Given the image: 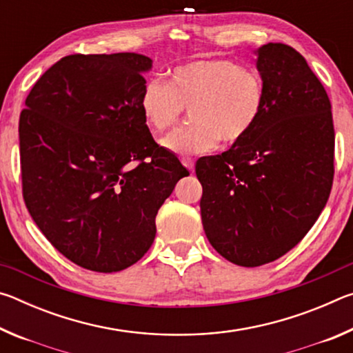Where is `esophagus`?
Instances as JSON below:
<instances>
[{"label": "esophagus", "instance_id": "34e87169", "mask_svg": "<svg viewBox=\"0 0 353 353\" xmlns=\"http://www.w3.org/2000/svg\"><path fill=\"white\" fill-rule=\"evenodd\" d=\"M182 163H183L185 168H187L190 172L194 171V162L191 159H182Z\"/></svg>", "mask_w": 353, "mask_h": 353}]
</instances>
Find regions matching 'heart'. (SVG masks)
<instances>
[{
  "label": "heart",
  "mask_w": 353,
  "mask_h": 353,
  "mask_svg": "<svg viewBox=\"0 0 353 353\" xmlns=\"http://www.w3.org/2000/svg\"><path fill=\"white\" fill-rule=\"evenodd\" d=\"M265 101V83L254 70L229 59H196L172 68L166 83L148 81L139 107L155 134L170 130L183 109H190L194 124L162 140L168 151L187 157L213 151L221 140L227 145L241 141L259 123Z\"/></svg>",
  "instance_id": "obj_1"
}]
</instances>
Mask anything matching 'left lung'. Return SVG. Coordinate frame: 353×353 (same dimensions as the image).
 Returning a JSON list of instances; mask_svg holds the SVG:
<instances>
[{
  "label": "left lung",
  "mask_w": 353,
  "mask_h": 353,
  "mask_svg": "<svg viewBox=\"0 0 353 353\" xmlns=\"http://www.w3.org/2000/svg\"><path fill=\"white\" fill-rule=\"evenodd\" d=\"M265 109L229 151L202 157L201 218L216 252L238 266L280 259L307 235L334 174L332 104L305 59L288 45L256 50Z\"/></svg>",
  "instance_id": "8db88e82"
}]
</instances>
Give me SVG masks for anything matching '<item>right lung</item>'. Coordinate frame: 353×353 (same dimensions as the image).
<instances>
[{
  "label": "right lung",
  "mask_w": 353,
  "mask_h": 353,
  "mask_svg": "<svg viewBox=\"0 0 353 353\" xmlns=\"http://www.w3.org/2000/svg\"><path fill=\"white\" fill-rule=\"evenodd\" d=\"M152 61L135 52L71 54L34 83L21 110L23 198L46 240L76 265L126 270L148 252L179 179L139 107Z\"/></svg>",
  "instance_id": "obj_1"
}]
</instances>
